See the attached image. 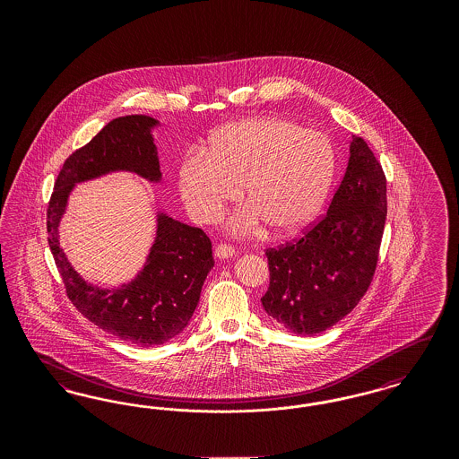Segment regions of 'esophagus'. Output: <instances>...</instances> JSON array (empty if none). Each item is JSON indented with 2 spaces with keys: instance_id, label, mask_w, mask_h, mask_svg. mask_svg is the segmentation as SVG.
<instances>
[{
  "instance_id": "esophagus-1",
  "label": "esophagus",
  "mask_w": 459,
  "mask_h": 459,
  "mask_svg": "<svg viewBox=\"0 0 459 459\" xmlns=\"http://www.w3.org/2000/svg\"><path fill=\"white\" fill-rule=\"evenodd\" d=\"M234 255H236V249H234L232 246H229V244H219V246L215 247V256L220 258V260L232 258Z\"/></svg>"
}]
</instances>
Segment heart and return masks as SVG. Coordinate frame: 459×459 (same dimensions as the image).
<instances>
[{
    "label": "heart",
    "mask_w": 459,
    "mask_h": 459,
    "mask_svg": "<svg viewBox=\"0 0 459 459\" xmlns=\"http://www.w3.org/2000/svg\"><path fill=\"white\" fill-rule=\"evenodd\" d=\"M335 172V150L324 132L281 117H256L221 127L208 153L187 154L178 189L197 223H215L242 195L247 204L230 220L234 234L266 223L275 234L303 229L320 212Z\"/></svg>",
    "instance_id": "b5f03b06"
}]
</instances>
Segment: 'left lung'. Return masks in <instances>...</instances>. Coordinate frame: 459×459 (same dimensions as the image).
<instances>
[{"instance_id": "1", "label": "left lung", "mask_w": 459, "mask_h": 459, "mask_svg": "<svg viewBox=\"0 0 459 459\" xmlns=\"http://www.w3.org/2000/svg\"><path fill=\"white\" fill-rule=\"evenodd\" d=\"M387 217V180L363 137L327 213L299 239L266 249L270 285L262 298L282 327L313 335L342 320L368 290Z\"/></svg>"}]
</instances>
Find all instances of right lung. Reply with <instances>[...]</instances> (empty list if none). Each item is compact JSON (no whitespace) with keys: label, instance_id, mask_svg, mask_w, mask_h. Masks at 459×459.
Here are the masks:
<instances>
[{"label":"right lung","instance_id":"obj_1","mask_svg":"<svg viewBox=\"0 0 459 459\" xmlns=\"http://www.w3.org/2000/svg\"><path fill=\"white\" fill-rule=\"evenodd\" d=\"M154 126L158 120L146 115L118 117L107 124L66 158L46 213L48 242L72 305L94 325L137 346L163 344L187 327L203 282L215 264L212 240L201 229L158 213L156 238L144 268L129 284L101 289L88 284L66 260L58 225L68 195L79 182L117 170L161 180Z\"/></svg>","mask_w":459,"mask_h":459}]
</instances>
